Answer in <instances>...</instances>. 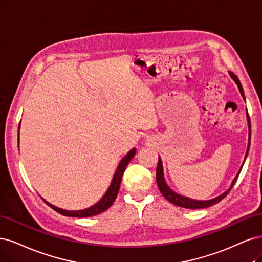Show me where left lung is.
I'll list each match as a JSON object with an SVG mask.
<instances>
[{
	"label": "left lung",
	"mask_w": 262,
	"mask_h": 262,
	"mask_svg": "<svg viewBox=\"0 0 262 262\" xmlns=\"http://www.w3.org/2000/svg\"><path fill=\"white\" fill-rule=\"evenodd\" d=\"M230 73V76L232 77V79L236 82V85H237L238 87V90L241 92V95L243 97V99L245 100V95H244V90H243V87H242V83L239 81V79L237 78V76H236L234 73L232 72H229ZM247 121H248V127H249V139H248V148H247V151H246V155H245V160H246L247 158V155H248V151H249V147H250V134H251V130H250V120H249V115H248V112H247ZM245 162V161H244ZM244 163L242 164L241 168L238 173L236 174L235 179L233 180L232 184H231V187L227 189L226 191H224L223 193H221L220 196H217L213 199H210V200H195V199H191V198H188V197H184L182 195H180V193H177L175 191H173L170 187L167 186V184L164 180V175H163V166H162V161L161 159H160L159 157V161H158V166H157V175H156V180H157V184H158V187L160 189V191H161V193L163 195V197L171 202V204L175 205V206H179V207H182V208H186V209H204V208H208V207H211L213 206L215 204H217V202H220L227 193L230 192V190L232 189V187L234 186L235 182L237 181L238 179V175L242 171V167H243Z\"/></svg>",
	"instance_id": "1"
}]
</instances>
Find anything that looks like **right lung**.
I'll return each instance as SVG.
<instances>
[{
	"label": "right lung",
	"mask_w": 262,
	"mask_h": 262,
	"mask_svg": "<svg viewBox=\"0 0 262 262\" xmlns=\"http://www.w3.org/2000/svg\"><path fill=\"white\" fill-rule=\"evenodd\" d=\"M19 128V127H18ZM135 154H136V149L133 148L126 155L117 166L115 174L113 176V180L111 182V185H110L108 189L106 190V192L104 193V196L100 199V201H98L96 205H94L92 207H89L87 209L83 210H77V211H70V210H64L61 208H57L51 204H49L48 201L45 202L47 205H49V207H51L53 210H55L56 212H58L62 215L65 216H73V217H88V216H94L97 214H100L104 212L106 209H108L113 205L114 200L116 199L117 193H119L120 190V186H121V181H122V176L124 174V171L126 166L128 165V163L130 162V160L134 158Z\"/></svg>",
	"instance_id": "add662e5"
}]
</instances>
